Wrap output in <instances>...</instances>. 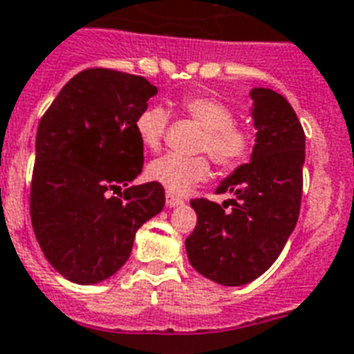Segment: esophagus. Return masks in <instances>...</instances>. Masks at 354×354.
Instances as JSON below:
<instances>
[{"label": "esophagus", "mask_w": 354, "mask_h": 354, "mask_svg": "<svg viewBox=\"0 0 354 354\" xmlns=\"http://www.w3.org/2000/svg\"><path fill=\"white\" fill-rule=\"evenodd\" d=\"M165 202H167V205H169V207H176V205L183 204V200L180 198V196L169 193V191H167V194H165Z\"/></svg>", "instance_id": "34e87169"}]
</instances>
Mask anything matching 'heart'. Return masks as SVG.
I'll use <instances>...</instances> for the list:
<instances>
[{
    "instance_id": "obj_1",
    "label": "heart",
    "mask_w": 354,
    "mask_h": 354,
    "mask_svg": "<svg viewBox=\"0 0 354 354\" xmlns=\"http://www.w3.org/2000/svg\"><path fill=\"white\" fill-rule=\"evenodd\" d=\"M182 112L202 128L194 149L207 152L222 169H235L250 158L253 133L248 127L236 124L235 112L215 97L191 95L180 102ZM169 113L165 108L149 106L139 113L136 130L141 143L158 149L165 138ZM209 174V160L204 154L182 156L169 152L150 161L147 176L171 193L182 194Z\"/></svg>"
}]
</instances>
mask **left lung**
Returning <instances> with one entry per match:
<instances>
[{"mask_svg": "<svg viewBox=\"0 0 354 354\" xmlns=\"http://www.w3.org/2000/svg\"><path fill=\"white\" fill-rule=\"evenodd\" d=\"M257 138L252 161L222 180L224 204L191 200L196 227L185 239L189 263L218 285L257 279L274 264L296 227L303 193L305 132L285 97L252 90Z\"/></svg>", "mask_w": 354, "mask_h": 354, "instance_id": "obj_1", "label": "left lung"}]
</instances>
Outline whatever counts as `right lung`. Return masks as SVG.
I'll return each mask as SVG.
<instances>
[{
    "mask_svg": "<svg viewBox=\"0 0 354 354\" xmlns=\"http://www.w3.org/2000/svg\"><path fill=\"white\" fill-rule=\"evenodd\" d=\"M156 93L139 75L84 69L40 119L30 222L46 259L66 279L95 285L115 274L136 232L165 205L160 183L128 187L143 169L136 121Z\"/></svg>",
    "mask_w": 354,
    "mask_h": 354,
    "instance_id": "add662e5",
    "label": "right lung"
}]
</instances>
